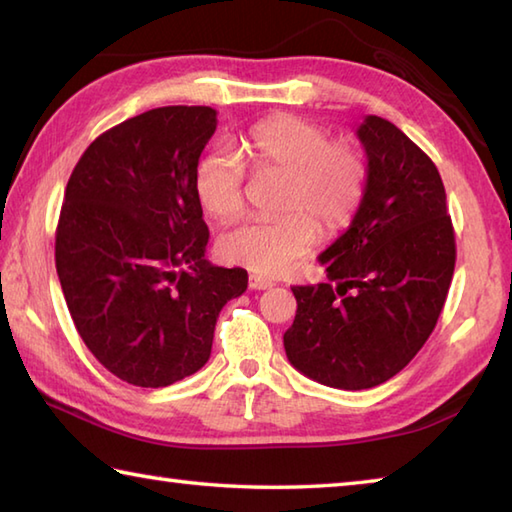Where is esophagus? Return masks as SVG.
Instances as JSON below:
<instances>
[{
  "mask_svg": "<svg viewBox=\"0 0 512 512\" xmlns=\"http://www.w3.org/2000/svg\"><path fill=\"white\" fill-rule=\"evenodd\" d=\"M273 286H275L273 281L262 277V275H250L248 277V288L250 290H268V288H273Z\"/></svg>",
  "mask_w": 512,
  "mask_h": 512,
  "instance_id": "1",
  "label": "esophagus"
}]
</instances>
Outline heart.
Segmentation results:
<instances>
[{
	"label": "heart",
	"instance_id": "b5f03b06",
	"mask_svg": "<svg viewBox=\"0 0 512 512\" xmlns=\"http://www.w3.org/2000/svg\"><path fill=\"white\" fill-rule=\"evenodd\" d=\"M242 151L257 173H281L273 220H248L226 231L217 250L224 262L259 275H281L317 242V228L334 235L350 224L367 184L358 147L328 140V132L301 116L275 114L242 136ZM244 162L233 149L215 147L195 169V195L220 222L242 213ZM318 226L314 227L313 224Z\"/></svg>",
	"mask_w": 512,
	"mask_h": 512
}]
</instances>
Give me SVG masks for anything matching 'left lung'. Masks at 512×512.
I'll use <instances>...</instances> for the list:
<instances>
[{
	"label": "left lung",
	"mask_w": 512,
	"mask_h": 512,
	"mask_svg": "<svg viewBox=\"0 0 512 512\" xmlns=\"http://www.w3.org/2000/svg\"><path fill=\"white\" fill-rule=\"evenodd\" d=\"M365 195L350 228L319 255L328 284L292 286L286 356L303 376L369 389L396 376L438 323L455 268L447 193L431 158L400 129L367 116Z\"/></svg>",
	"instance_id": "1"
}]
</instances>
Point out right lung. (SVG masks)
<instances>
[{
  "label": "right lung",
  "instance_id": "add662e5",
  "mask_svg": "<svg viewBox=\"0 0 512 512\" xmlns=\"http://www.w3.org/2000/svg\"><path fill=\"white\" fill-rule=\"evenodd\" d=\"M217 127L204 105L127 118L83 151L65 187L54 262L70 317L107 372L167 387L211 356L244 268L204 259L209 228L195 169Z\"/></svg>",
  "mask_w": 512,
  "mask_h": 512
}]
</instances>
